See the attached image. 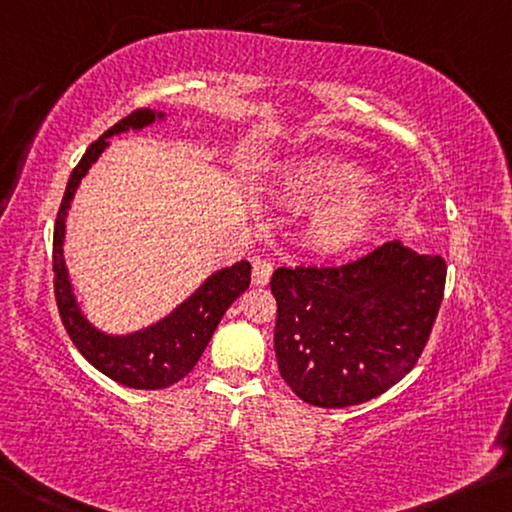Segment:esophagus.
Returning a JSON list of instances; mask_svg holds the SVG:
<instances>
[{
    "label": "esophagus",
    "instance_id": "obj_1",
    "mask_svg": "<svg viewBox=\"0 0 512 512\" xmlns=\"http://www.w3.org/2000/svg\"><path fill=\"white\" fill-rule=\"evenodd\" d=\"M274 272V263L270 258H254V267H251V283L254 286H267Z\"/></svg>",
    "mask_w": 512,
    "mask_h": 512
}]
</instances>
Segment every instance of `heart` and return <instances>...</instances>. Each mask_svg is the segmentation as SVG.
Returning a JSON list of instances; mask_svg holds the SVG:
<instances>
[{
	"mask_svg": "<svg viewBox=\"0 0 512 512\" xmlns=\"http://www.w3.org/2000/svg\"><path fill=\"white\" fill-rule=\"evenodd\" d=\"M288 201L302 208H320L311 222V238L327 251L364 240L382 212V199L364 192L371 176L357 164L322 157L295 164L279 180Z\"/></svg>",
	"mask_w": 512,
	"mask_h": 512,
	"instance_id": "heart-1",
	"label": "heart"
}]
</instances>
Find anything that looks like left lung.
<instances>
[{
    "mask_svg": "<svg viewBox=\"0 0 512 512\" xmlns=\"http://www.w3.org/2000/svg\"><path fill=\"white\" fill-rule=\"evenodd\" d=\"M442 256L400 240L345 265L279 267L274 352L304 403L350 407L380 396L419 361L444 300Z\"/></svg>",
    "mask_w": 512,
    "mask_h": 512,
    "instance_id": "obj_1",
    "label": "left lung"
}]
</instances>
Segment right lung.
<instances>
[{
  "instance_id": "1",
  "label": "right lung",
  "mask_w": 512,
  "mask_h": 512,
  "mask_svg": "<svg viewBox=\"0 0 512 512\" xmlns=\"http://www.w3.org/2000/svg\"><path fill=\"white\" fill-rule=\"evenodd\" d=\"M162 119L164 112L137 109V112L125 116V119L112 125L105 135L93 141L68 178L64 199H61V208L57 212V222H54L52 270L54 297H57L61 322H64L70 341L75 343V348L82 352L91 366L112 377L114 382L132 389H167L178 380H183L196 366V361L201 359L226 309L245 293L251 281V265L247 261L217 270L196 288V293L176 306L167 318L123 336L100 332L86 320L80 304H77L64 261L66 217L75 190L80 187L82 178L89 174L91 164L109 146V137L128 130H141Z\"/></svg>"
}]
</instances>
